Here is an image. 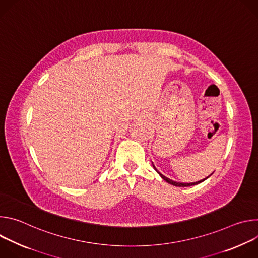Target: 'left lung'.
Wrapping results in <instances>:
<instances>
[{"label":"left lung","instance_id":"left-lung-1","mask_svg":"<svg viewBox=\"0 0 258 258\" xmlns=\"http://www.w3.org/2000/svg\"><path fill=\"white\" fill-rule=\"evenodd\" d=\"M152 164H153V162H152ZM153 167H154V169L158 172V174L165 180V181H167L168 183H170V185H172V186H175V187H190V186H194V185H197V183H200V182H202V181H204L205 179H207L210 175H208L206 178H203V179H201V180H198V181H196V182H177V181H174V180H171V179H169L168 177H166V176H164L162 173H160L158 170H157V168L154 166V164H153Z\"/></svg>","mask_w":258,"mask_h":258}]
</instances>
